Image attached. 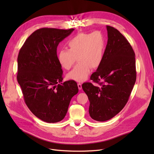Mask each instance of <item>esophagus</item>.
Instances as JSON below:
<instances>
[{"instance_id":"1","label":"esophagus","mask_w":154,"mask_h":154,"mask_svg":"<svg viewBox=\"0 0 154 154\" xmlns=\"http://www.w3.org/2000/svg\"><path fill=\"white\" fill-rule=\"evenodd\" d=\"M78 88H79V89L81 90L82 88V83H78Z\"/></svg>"}]
</instances>
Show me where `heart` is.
<instances>
[{
  "label": "heart",
  "instance_id": "1",
  "mask_svg": "<svg viewBox=\"0 0 154 154\" xmlns=\"http://www.w3.org/2000/svg\"><path fill=\"white\" fill-rule=\"evenodd\" d=\"M106 40L103 32H82L70 39L69 49H61L58 53V62L64 69H71L76 61L78 63L67 74L69 80L83 82L91 72V68L96 69L104 58Z\"/></svg>",
  "mask_w": 154,
  "mask_h": 154
}]
</instances>
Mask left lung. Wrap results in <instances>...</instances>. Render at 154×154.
<instances>
[{
  "label": "left lung",
  "mask_w": 154,
  "mask_h": 154,
  "mask_svg": "<svg viewBox=\"0 0 154 154\" xmlns=\"http://www.w3.org/2000/svg\"><path fill=\"white\" fill-rule=\"evenodd\" d=\"M108 41L104 58L91 80L82 88L90 101L92 119L105 122L118 114L127 104L136 80L134 51L125 37L114 27L106 26Z\"/></svg>",
  "instance_id": "1"
}]
</instances>
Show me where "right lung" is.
Listing matches in <instances>:
<instances>
[{
    "mask_svg": "<svg viewBox=\"0 0 154 154\" xmlns=\"http://www.w3.org/2000/svg\"><path fill=\"white\" fill-rule=\"evenodd\" d=\"M74 29L41 28L27 38L18 55L17 81L26 104L37 118L57 123L66 116L78 92L76 82L63 80L57 47Z\"/></svg>",
    "mask_w": 154,
    "mask_h": 154,
    "instance_id": "right-lung-1",
    "label": "right lung"
}]
</instances>
